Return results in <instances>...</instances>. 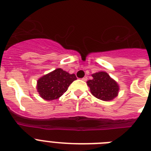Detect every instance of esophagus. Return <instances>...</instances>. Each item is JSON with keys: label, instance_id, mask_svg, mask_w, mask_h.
Returning a JSON list of instances; mask_svg holds the SVG:
<instances>
[{"label": "esophagus", "instance_id": "esophagus-1", "mask_svg": "<svg viewBox=\"0 0 151 151\" xmlns=\"http://www.w3.org/2000/svg\"><path fill=\"white\" fill-rule=\"evenodd\" d=\"M87 79H88L87 77H84V78H82V81H87Z\"/></svg>", "mask_w": 151, "mask_h": 151}]
</instances>
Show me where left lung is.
Masks as SVG:
<instances>
[{"label": "left lung", "instance_id": "1", "mask_svg": "<svg viewBox=\"0 0 151 151\" xmlns=\"http://www.w3.org/2000/svg\"><path fill=\"white\" fill-rule=\"evenodd\" d=\"M91 76L93 78L88 81L87 85L91 93L97 99L109 101L118 96L119 86L107 73L101 71L92 74Z\"/></svg>", "mask_w": 151, "mask_h": 151}]
</instances>
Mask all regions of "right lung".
I'll return each instance as SVG.
<instances>
[{
	"mask_svg": "<svg viewBox=\"0 0 151 151\" xmlns=\"http://www.w3.org/2000/svg\"><path fill=\"white\" fill-rule=\"evenodd\" d=\"M76 79L75 74H69L58 68L38 78L36 88L41 98L53 101L61 97L73 81Z\"/></svg>",
	"mask_w": 151,
	"mask_h": 151,
	"instance_id": "add662e5",
	"label": "right lung"
}]
</instances>
